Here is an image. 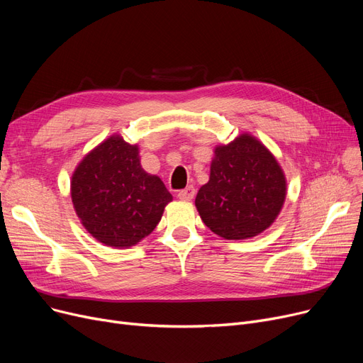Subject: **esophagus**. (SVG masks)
<instances>
[{
    "mask_svg": "<svg viewBox=\"0 0 363 363\" xmlns=\"http://www.w3.org/2000/svg\"><path fill=\"white\" fill-rule=\"evenodd\" d=\"M196 196V189L194 186H186L185 189H182V191L178 193V199L182 200V201H191Z\"/></svg>",
    "mask_w": 363,
    "mask_h": 363,
    "instance_id": "esophagus-1",
    "label": "esophagus"
}]
</instances>
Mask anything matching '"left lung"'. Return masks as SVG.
Masks as SVG:
<instances>
[{
	"instance_id": "obj_1",
	"label": "left lung",
	"mask_w": 363,
	"mask_h": 363,
	"mask_svg": "<svg viewBox=\"0 0 363 363\" xmlns=\"http://www.w3.org/2000/svg\"><path fill=\"white\" fill-rule=\"evenodd\" d=\"M211 177L197 193L204 225L225 240H247L275 222L287 197L277 157L249 132L215 147Z\"/></svg>"
}]
</instances>
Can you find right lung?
<instances>
[{
    "label": "right lung",
    "mask_w": 363,
    "mask_h": 363,
    "mask_svg": "<svg viewBox=\"0 0 363 363\" xmlns=\"http://www.w3.org/2000/svg\"><path fill=\"white\" fill-rule=\"evenodd\" d=\"M73 208L85 230L113 249L150 235L172 201L163 181L143 169L138 144L113 133L88 151L70 179Z\"/></svg>",
    "instance_id": "add662e5"
}]
</instances>
